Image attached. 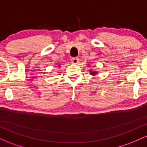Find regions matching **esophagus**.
I'll return each instance as SVG.
<instances>
[{"label":"esophagus","instance_id":"34e87169","mask_svg":"<svg viewBox=\"0 0 147 147\" xmlns=\"http://www.w3.org/2000/svg\"><path fill=\"white\" fill-rule=\"evenodd\" d=\"M79 61V59L78 57H74V58H72L71 59L72 63L74 64H78Z\"/></svg>","mask_w":147,"mask_h":147}]
</instances>
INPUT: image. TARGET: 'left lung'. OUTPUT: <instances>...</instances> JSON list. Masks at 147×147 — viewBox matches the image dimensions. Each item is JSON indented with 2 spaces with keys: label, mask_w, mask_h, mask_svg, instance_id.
<instances>
[{
  "label": "left lung",
  "mask_w": 147,
  "mask_h": 147,
  "mask_svg": "<svg viewBox=\"0 0 147 147\" xmlns=\"http://www.w3.org/2000/svg\"><path fill=\"white\" fill-rule=\"evenodd\" d=\"M90 74L92 75H95L96 74H97V72H96V71H91L90 72Z\"/></svg>",
  "instance_id": "obj_1"
}]
</instances>
